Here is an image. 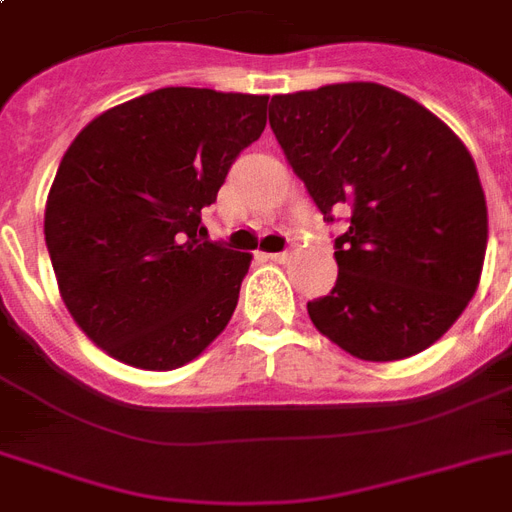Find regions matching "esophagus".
<instances>
[{
  "instance_id": "1",
  "label": "esophagus",
  "mask_w": 512,
  "mask_h": 512,
  "mask_svg": "<svg viewBox=\"0 0 512 512\" xmlns=\"http://www.w3.org/2000/svg\"><path fill=\"white\" fill-rule=\"evenodd\" d=\"M265 257H268V260H273V263H287L289 257H292V252H289V249L287 252H268Z\"/></svg>"
}]
</instances>
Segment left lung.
<instances>
[{"label": "left lung", "instance_id": "1", "mask_svg": "<svg viewBox=\"0 0 512 512\" xmlns=\"http://www.w3.org/2000/svg\"><path fill=\"white\" fill-rule=\"evenodd\" d=\"M271 130L335 239L337 284L308 303L321 335L361 361L409 358L449 332L484 271L486 196L436 114L374 82L273 95Z\"/></svg>", "mask_w": 512, "mask_h": 512}]
</instances>
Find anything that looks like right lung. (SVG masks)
<instances>
[{
	"instance_id": "1",
	"label": "right lung",
	"mask_w": 512,
	"mask_h": 512,
	"mask_svg": "<svg viewBox=\"0 0 512 512\" xmlns=\"http://www.w3.org/2000/svg\"><path fill=\"white\" fill-rule=\"evenodd\" d=\"M268 95L164 87L95 116L60 159L44 241L71 319L122 364L170 372L228 327L252 255L201 209L265 130Z\"/></svg>"
}]
</instances>
